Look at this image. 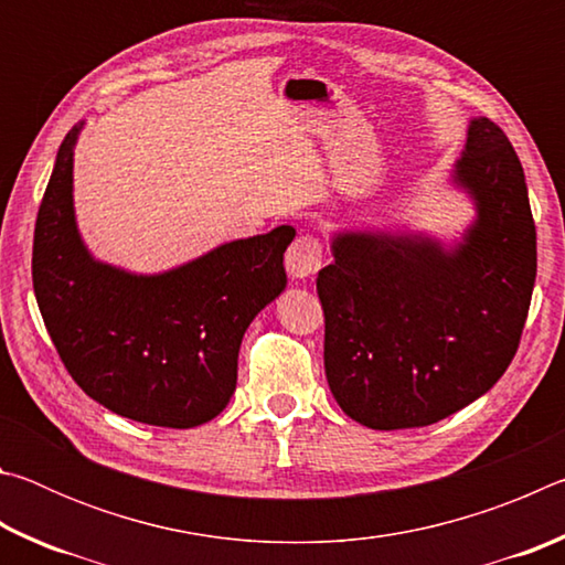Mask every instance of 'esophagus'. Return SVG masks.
Wrapping results in <instances>:
<instances>
[{
  "label": "esophagus",
  "mask_w": 565,
  "mask_h": 565,
  "mask_svg": "<svg viewBox=\"0 0 565 565\" xmlns=\"http://www.w3.org/2000/svg\"><path fill=\"white\" fill-rule=\"evenodd\" d=\"M321 242L313 236H299L286 252V271H289L291 279H309L321 269Z\"/></svg>",
  "instance_id": "34e87169"
}]
</instances>
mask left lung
Instances as JSON below:
<instances>
[{"mask_svg":"<svg viewBox=\"0 0 565 565\" xmlns=\"http://www.w3.org/2000/svg\"><path fill=\"white\" fill-rule=\"evenodd\" d=\"M448 184L473 204L461 236L341 228L319 271L329 388L343 414L376 431L436 424L481 398L509 369L529 317V189L491 119L468 121Z\"/></svg>","mask_w":565,"mask_h":565,"instance_id":"left-lung-1","label":"left lung"}]
</instances>
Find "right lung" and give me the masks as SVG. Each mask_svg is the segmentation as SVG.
I'll list each match as a JSON object with an SVG mask.
<instances>
[{
    "mask_svg": "<svg viewBox=\"0 0 565 565\" xmlns=\"http://www.w3.org/2000/svg\"><path fill=\"white\" fill-rule=\"evenodd\" d=\"M56 151L34 228L32 279L46 331L84 394L164 428L216 418L236 391L244 331L286 289L294 226L214 246L159 274L99 262L74 212V149Z\"/></svg>",
    "mask_w": 565,
    "mask_h": 565,
    "instance_id": "obj_1",
    "label": "right lung"
}]
</instances>
